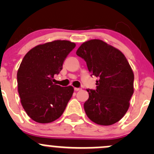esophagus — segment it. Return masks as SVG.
Listing matches in <instances>:
<instances>
[{"label": "esophagus", "mask_w": 154, "mask_h": 154, "mask_svg": "<svg viewBox=\"0 0 154 154\" xmlns=\"http://www.w3.org/2000/svg\"><path fill=\"white\" fill-rule=\"evenodd\" d=\"M80 90H81V88H74V91H80Z\"/></svg>", "instance_id": "34e87169"}]
</instances>
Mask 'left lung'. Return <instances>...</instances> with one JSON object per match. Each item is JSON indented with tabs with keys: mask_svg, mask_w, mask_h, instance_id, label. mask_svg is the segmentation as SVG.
Wrapping results in <instances>:
<instances>
[{
	"mask_svg": "<svg viewBox=\"0 0 154 154\" xmlns=\"http://www.w3.org/2000/svg\"><path fill=\"white\" fill-rule=\"evenodd\" d=\"M86 62L91 75L98 77L96 90L87 89L84 109L97 125L109 126L120 121L130 106L134 91L133 71L119 49L100 39L85 42L76 52Z\"/></svg>",
	"mask_w": 154,
	"mask_h": 154,
	"instance_id": "1",
	"label": "left lung"
}]
</instances>
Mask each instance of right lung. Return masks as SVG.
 I'll return each mask as SVG.
<instances>
[{"instance_id": "add662e5", "label": "right lung", "mask_w": 154, "mask_h": 154, "mask_svg": "<svg viewBox=\"0 0 154 154\" xmlns=\"http://www.w3.org/2000/svg\"><path fill=\"white\" fill-rule=\"evenodd\" d=\"M75 46V43L67 40L38 45L29 51L21 61L17 72L18 94L26 113L35 122H54L66 109L74 88L62 87L53 82Z\"/></svg>"}]
</instances>
